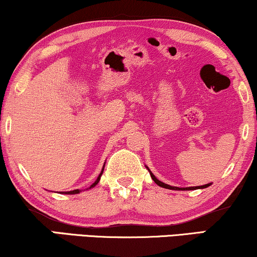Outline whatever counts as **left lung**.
<instances>
[{
    "mask_svg": "<svg viewBox=\"0 0 257 257\" xmlns=\"http://www.w3.org/2000/svg\"><path fill=\"white\" fill-rule=\"evenodd\" d=\"M146 168H147V170H149L150 174H151V178L153 179V181L156 182V184H157L158 186H160V187H163V188H167V189H173V191H194V189H199V188H207V187H208V186L212 185V182H210V184H206V185H202V186H194V187H186V188L175 187V186H170V185L165 184V182H163V181L158 180L156 175H154V174L152 173V172L150 171V168L147 167V166H146Z\"/></svg>",
    "mask_w": 257,
    "mask_h": 257,
    "instance_id": "left-lung-1",
    "label": "left lung"
}]
</instances>
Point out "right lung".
Wrapping results in <instances>:
<instances>
[{
  "instance_id": "1",
  "label": "right lung",
  "mask_w": 257,
  "mask_h": 257,
  "mask_svg": "<svg viewBox=\"0 0 257 257\" xmlns=\"http://www.w3.org/2000/svg\"><path fill=\"white\" fill-rule=\"evenodd\" d=\"M104 167H105V164H104V166H103V170H101V172H100V174L98 175V178H97V180L93 182L92 185L90 186L89 188H86V191L87 189H91V188H93L94 186H96L98 182H99V180H100V177H101V174H103V172H104ZM84 191H85V189H84ZM82 192V189H75V191H70V192H62V194H78V193H80Z\"/></svg>"
}]
</instances>
